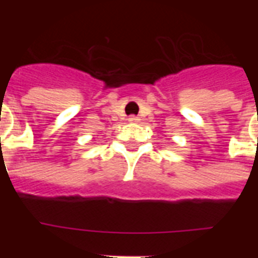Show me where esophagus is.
<instances>
[{
	"mask_svg": "<svg viewBox=\"0 0 258 258\" xmlns=\"http://www.w3.org/2000/svg\"><path fill=\"white\" fill-rule=\"evenodd\" d=\"M128 121L130 123H137V121H139V117L135 116V115H131V116L128 117Z\"/></svg>",
	"mask_w": 258,
	"mask_h": 258,
	"instance_id": "esophagus-1",
	"label": "esophagus"
}]
</instances>
